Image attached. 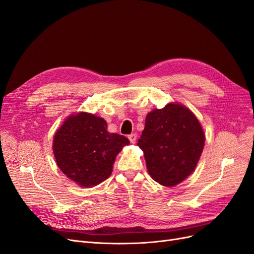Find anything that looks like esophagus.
Returning a JSON list of instances; mask_svg holds the SVG:
<instances>
[{"label": "esophagus", "instance_id": "esophagus-1", "mask_svg": "<svg viewBox=\"0 0 254 254\" xmlns=\"http://www.w3.org/2000/svg\"><path fill=\"white\" fill-rule=\"evenodd\" d=\"M127 138L129 139V141H130V143H135L136 142V140H137V134H130V135H128L127 136Z\"/></svg>", "mask_w": 254, "mask_h": 254}]
</instances>
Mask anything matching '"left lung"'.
Instances as JSON below:
<instances>
[{
	"label": "left lung",
	"mask_w": 254,
	"mask_h": 254,
	"mask_svg": "<svg viewBox=\"0 0 254 254\" xmlns=\"http://www.w3.org/2000/svg\"><path fill=\"white\" fill-rule=\"evenodd\" d=\"M204 143L196 117L187 108L170 103L148 113L137 145L143 151L153 179L163 186H174L193 172Z\"/></svg>",
	"instance_id": "left-lung-1"
}]
</instances>
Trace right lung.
<instances>
[{"label":"right lung","instance_id":"add662e5","mask_svg":"<svg viewBox=\"0 0 254 254\" xmlns=\"http://www.w3.org/2000/svg\"><path fill=\"white\" fill-rule=\"evenodd\" d=\"M128 143L127 137L108 132L105 119L79 113L70 116L56 132L53 152L65 176L90 187L108 179L117 154Z\"/></svg>","mask_w":254,"mask_h":254}]
</instances>
